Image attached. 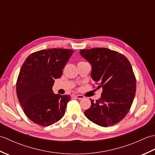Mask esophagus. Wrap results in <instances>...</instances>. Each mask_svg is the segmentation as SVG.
Instances as JSON below:
<instances>
[{
    "instance_id": "1",
    "label": "esophagus",
    "mask_w": 155,
    "mask_h": 155,
    "mask_svg": "<svg viewBox=\"0 0 155 155\" xmlns=\"http://www.w3.org/2000/svg\"><path fill=\"white\" fill-rule=\"evenodd\" d=\"M75 97L78 98V99H83V98H84V96L83 95H81V94H77V95H75Z\"/></svg>"
}]
</instances>
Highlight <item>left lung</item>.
<instances>
[{"mask_svg": "<svg viewBox=\"0 0 155 155\" xmlns=\"http://www.w3.org/2000/svg\"><path fill=\"white\" fill-rule=\"evenodd\" d=\"M80 54L91 64V77L103 88L101 98L91 100L84 111L88 120L107 127L119 123L128 113L136 93V78L127 58L106 48L81 50Z\"/></svg>", "mask_w": 155, "mask_h": 155, "instance_id": "8db88e82", "label": "left lung"}]
</instances>
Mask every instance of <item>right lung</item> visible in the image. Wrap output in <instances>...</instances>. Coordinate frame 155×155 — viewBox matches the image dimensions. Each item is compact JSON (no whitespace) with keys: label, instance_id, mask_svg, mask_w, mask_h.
<instances>
[{"label":"right lung","instance_id":"obj_1","mask_svg":"<svg viewBox=\"0 0 155 155\" xmlns=\"http://www.w3.org/2000/svg\"><path fill=\"white\" fill-rule=\"evenodd\" d=\"M73 52L49 48L33 52L26 58L16 81V94L26 116L33 123L50 126L64 115L71 97L56 94L52 88Z\"/></svg>","mask_w":155,"mask_h":155}]
</instances>
